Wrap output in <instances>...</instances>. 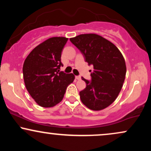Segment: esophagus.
<instances>
[{"label":"esophagus","mask_w":151,"mask_h":151,"mask_svg":"<svg viewBox=\"0 0 151 151\" xmlns=\"http://www.w3.org/2000/svg\"><path fill=\"white\" fill-rule=\"evenodd\" d=\"M75 78L76 79H77V80H79V79H81V76H75Z\"/></svg>","instance_id":"esophagus-1"}]
</instances>
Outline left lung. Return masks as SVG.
Returning a JSON list of instances; mask_svg holds the SVG:
<instances>
[{"instance_id":"left-lung-1","label":"left lung","mask_w":151,"mask_h":151,"mask_svg":"<svg viewBox=\"0 0 151 151\" xmlns=\"http://www.w3.org/2000/svg\"><path fill=\"white\" fill-rule=\"evenodd\" d=\"M89 65L93 66L91 80L82 77L86 88L79 92L81 102L93 111L111 104L121 91L125 79V60L112 42L96 34H83L70 38Z\"/></svg>"}]
</instances>
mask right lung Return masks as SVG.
Segmentation results:
<instances>
[{
    "label": "right lung",
    "mask_w": 151,
    "mask_h": 151,
    "mask_svg": "<svg viewBox=\"0 0 151 151\" xmlns=\"http://www.w3.org/2000/svg\"><path fill=\"white\" fill-rule=\"evenodd\" d=\"M68 38L55 37L43 42L29 54L24 62L22 72L27 91L36 103L45 108L62 101L73 74L60 72L62 52Z\"/></svg>",
    "instance_id": "obj_1"
}]
</instances>
